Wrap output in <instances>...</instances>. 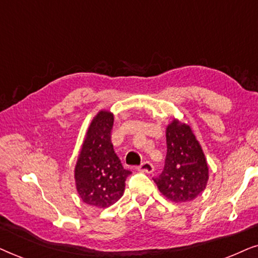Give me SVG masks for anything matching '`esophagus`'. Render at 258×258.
I'll return each mask as SVG.
<instances>
[{"label": "esophagus", "mask_w": 258, "mask_h": 258, "mask_svg": "<svg viewBox=\"0 0 258 258\" xmlns=\"http://www.w3.org/2000/svg\"><path fill=\"white\" fill-rule=\"evenodd\" d=\"M138 171H142V172H146V173H152L153 170H154V166L152 165V163L151 161H143L142 164L139 165L138 167Z\"/></svg>", "instance_id": "obj_1"}]
</instances>
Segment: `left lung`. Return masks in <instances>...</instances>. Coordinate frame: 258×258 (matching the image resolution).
<instances>
[{
    "label": "left lung",
    "mask_w": 258,
    "mask_h": 258,
    "mask_svg": "<svg viewBox=\"0 0 258 258\" xmlns=\"http://www.w3.org/2000/svg\"><path fill=\"white\" fill-rule=\"evenodd\" d=\"M164 170L154 178L161 195L174 203L194 201L205 190L209 167L191 127L174 119L166 127Z\"/></svg>",
    "instance_id": "8db88e82"
}]
</instances>
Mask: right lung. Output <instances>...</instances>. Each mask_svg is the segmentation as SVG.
Segmentation results:
<instances>
[{
    "instance_id": "right-lung-1",
    "label": "right lung",
    "mask_w": 258,
    "mask_h": 258,
    "mask_svg": "<svg viewBox=\"0 0 258 258\" xmlns=\"http://www.w3.org/2000/svg\"><path fill=\"white\" fill-rule=\"evenodd\" d=\"M113 114L100 111L92 120L75 165L77 191L84 203L105 209L118 202L131 171L122 167L111 143Z\"/></svg>"
}]
</instances>
